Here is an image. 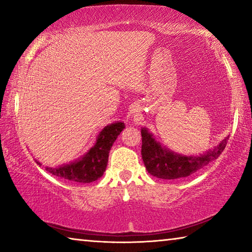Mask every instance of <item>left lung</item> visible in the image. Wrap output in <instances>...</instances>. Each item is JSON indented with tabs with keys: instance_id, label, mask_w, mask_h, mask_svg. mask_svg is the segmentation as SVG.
Masks as SVG:
<instances>
[{
	"instance_id": "8db88e82",
	"label": "left lung",
	"mask_w": 252,
	"mask_h": 252,
	"mask_svg": "<svg viewBox=\"0 0 252 252\" xmlns=\"http://www.w3.org/2000/svg\"><path fill=\"white\" fill-rule=\"evenodd\" d=\"M141 156L148 172L160 179H179L189 177L198 170L206 167L222 153L227 140L224 139L218 147L200 157H185L162 148L152 138L147 129L141 130Z\"/></svg>"
}]
</instances>
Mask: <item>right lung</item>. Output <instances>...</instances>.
I'll use <instances>...</instances> for the list:
<instances>
[{
    "label": "right lung",
    "mask_w": 252,
    "mask_h": 252,
    "mask_svg": "<svg viewBox=\"0 0 252 252\" xmlns=\"http://www.w3.org/2000/svg\"><path fill=\"white\" fill-rule=\"evenodd\" d=\"M125 129V123L117 122L105 126L97 136L96 143L82 159L60 168H45L53 176L64 180L90 183L103 176L108 165L109 152L118 135Z\"/></svg>",
    "instance_id": "right-lung-1"
}]
</instances>
